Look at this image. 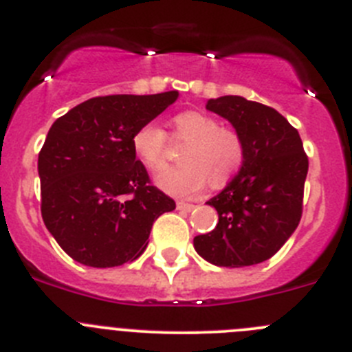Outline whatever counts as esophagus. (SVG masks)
I'll return each mask as SVG.
<instances>
[{
    "mask_svg": "<svg viewBox=\"0 0 352 352\" xmlns=\"http://www.w3.org/2000/svg\"><path fill=\"white\" fill-rule=\"evenodd\" d=\"M177 210H182V212H191V210H195V205H191V203L177 201Z\"/></svg>",
    "mask_w": 352,
    "mask_h": 352,
    "instance_id": "obj_1",
    "label": "esophagus"
}]
</instances>
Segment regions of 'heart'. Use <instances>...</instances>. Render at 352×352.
I'll list each match as a JSON object with an SVG mask.
<instances>
[{
    "instance_id": "b5f03b06",
    "label": "heart",
    "mask_w": 352,
    "mask_h": 352,
    "mask_svg": "<svg viewBox=\"0 0 352 352\" xmlns=\"http://www.w3.org/2000/svg\"><path fill=\"white\" fill-rule=\"evenodd\" d=\"M173 133L187 140L180 151L182 165L168 166L156 175V184L173 196L198 195L210 182L222 187L239 172L245 160L241 137L221 121L199 111H184L172 120ZM131 147L142 165L160 170L168 154V140L163 128L146 123L131 137Z\"/></svg>"
}]
</instances>
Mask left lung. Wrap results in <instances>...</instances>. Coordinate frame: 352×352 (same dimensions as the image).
<instances>
[{"label":"left lung","mask_w":352,"mask_h":352,"mask_svg":"<svg viewBox=\"0 0 352 352\" xmlns=\"http://www.w3.org/2000/svg\"><path fill=\"white\" fill-rule=\"evenodd\" d=\"M206 109L226 118L245 146L238 175L206 205L219 213L215 229L195 238L205 261L245 267L271 258L302 217L309 160L298 131L272 107L238 95L210 98Z\"/></svg>","instance_id":"obj_1"}]
</instances>
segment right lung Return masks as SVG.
<instances>
[{
    "instance_id": "1",
    "label": "right lung",
    "mask_w": 352,
    "mask_h": 352,
    "mask_svg": "<svg viewBox=\"0 0 352 352\" xmlns=\"http://www.w3.org/2000/svg\"><path fill=\"white\" fill-rule=\"evenodd\" d=\"M179 98L106 95L58 118L38 156L41 215L62 250L90 267H116L144 254L154 221L175 201L151 184L131 137Z\"/></svg>"
}]
</instances>
